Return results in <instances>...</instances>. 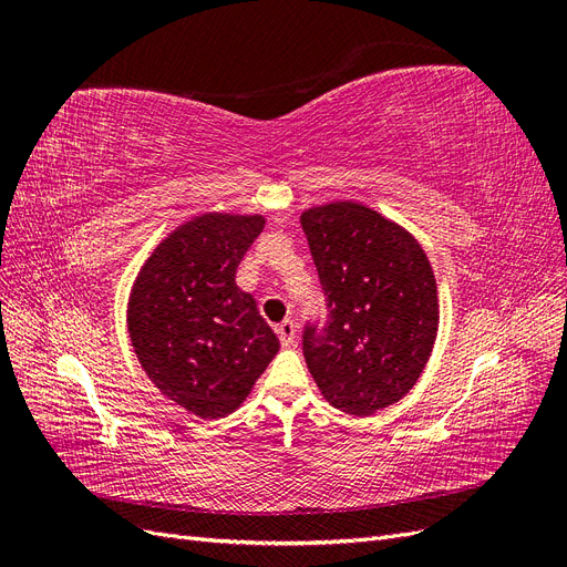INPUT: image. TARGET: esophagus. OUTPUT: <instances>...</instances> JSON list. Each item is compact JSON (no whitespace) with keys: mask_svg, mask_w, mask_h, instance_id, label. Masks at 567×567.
I'll return each instance as SVG.
<instances>
[{"mask_svg":"<svg viewBox=\"0 0 567 567\" xmlns=\"http://www.w3.org/2000/svg\"><path fill=\"white\" fill-rule=\"evenodd\" d=\"M277 336H279V340H281V346H286V348H290L296 342V323L293 321H281L279 326H277Z\"/></svg>","mask_w":567,"mask_h":567,"instance_id":"obj_1","label":"esophagus"}]
</instances>
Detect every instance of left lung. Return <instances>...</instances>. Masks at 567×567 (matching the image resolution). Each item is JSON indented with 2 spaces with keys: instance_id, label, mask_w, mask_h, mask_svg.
Returning <instances> with one entry per match:
<instances>
[{
  "instance_id": "8db88e82",
  "label": "left lung",
  "mask_w": 567,
  "mask_h": 567,
  "mask_svg": "<svg viewBox=\"0 0 567 567\" xmlns=\"http://www.w3.org/2000/svg\"><path fill=\"white\" fill-rule=\"evenodd\" d=\"M300 225L329 310L302 331L307 369L336 409L371 416L414 388L433 352V267L414 236L367 205H321Z\"/></svg>"
}]
</instances>
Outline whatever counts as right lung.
Listing matches in <instances>:
<instances>
[{
    "instance_id": "right-lung-1",
    "label": "right lung",
    "mask_w": 567,
    "mask_h": 567,
    "mask_svg": "<svg viewBox=\"0 0 567 567\" xmlns=\"http://www.w3.org/2000/svg\"><path fill=\"white\" fill-rule=\"evenodd\" d=\"M262 215L205 213L151 252L132 286L127 331L148 379L198 419L231 414L279 352V338L236 286Z\"/></svg>"
}]
</instances>
